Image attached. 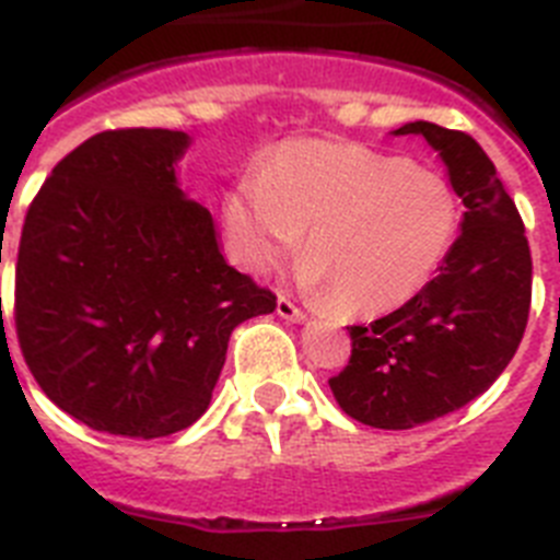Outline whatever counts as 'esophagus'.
<instances>
[{"mask_svg": "<svg viewBox=\"0 0 560 560\" xmlns=\"http://www.w3.org/2000/svg\"><path fill=\"white\" fill-rule=\"evenodd\" d=\"M277 316H280V319H289V323H305V319H308L305 311L296 308V305L291 303V300H285V296L277 300Z\"/></svg>", "mask_w": 560, "mask_h": 560, "instance_id": "esophagus-1", "label": "esophagus"}]
</instances>
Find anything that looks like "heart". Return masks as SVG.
<instances>
[{"mask_svg": "<svg viewBox=\"0 0 560 560\" xmlns=\"http://www.w3.org/2000/svg\"><path fill=\"white\" fill-rule=\"evenodd\" d=\"M241 269L264 275L303 237L300 283L348 316L407 305L434 277L459 232L446 176L350 142L277 145L224 199Z\"/></svg>", "mask_w": 560, "mask_h": 560, "instance_id": "b5f03b06", "label": "heart"}]
</instances>
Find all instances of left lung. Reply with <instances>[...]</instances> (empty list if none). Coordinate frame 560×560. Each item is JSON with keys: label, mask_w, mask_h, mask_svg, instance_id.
<instances>
[{"label": "left lung", "mask_w": 560, "mask_h": 560, "mask_svg": "<svg viewBox=\"0 0 560 560\" xmlns=\"http://www.w3.org/2000/svg\"><path fill=\"white\" fill-rule=\"evenodd\" d=\"M438 151L465 212L452 252L418 296L353 325L348 368L328 381L364 427L412 429L465 407L511 364L530 314L533 260L518 210L474 137L415 120Z\"/></svg>", "instance_id": "left-lung-1"}]
</instances>
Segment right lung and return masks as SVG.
I'll list each match as a JSON object with an SVG mask.
<instances>
[{
    "instance_id": "right-lung-1",
    "label": "right lung",
    "mask_w": 560,
    "mask_h": 560,
    "mask_svg": "<svg viewBox=\"0 0 560 560\" xmlns=\"http://www.w3.org/2000/svg\"><path fill=\"white\" fill-rule=\"evenodd\" d=\"M190 142L167 128L95 133L52 167L24 219V361L56 407L97 432L151 440L192 427L232 330L275 311L179 187Z\"/></svg>"
}]
</instances>
